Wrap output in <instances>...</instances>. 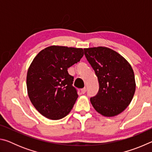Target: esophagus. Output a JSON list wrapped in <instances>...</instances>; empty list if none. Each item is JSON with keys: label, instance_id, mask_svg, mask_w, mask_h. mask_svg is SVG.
I'll return each mask as SVG.
<instances>
[{"label": "esophagus", "instance_id": "1", "mask_svg": "<svg viewBox=\"0 0 152 152\" xmlns=\"http://www.w3.org/2000/svg\"><path fill=\"white\" fill-rule=\"evenodd\" d=\"M81 92H82V94H84V93H85V92H86V88H85V87H84V88H82V89H81Z\"/></svg>", "mask_w": 152, "mask_h": 152}]
</instances>
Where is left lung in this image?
<instances>
[{
	"mask_svg": "<svg viewBox=\"0 0 152 152\" xmlns=\"http://www.w3.org/2000/svg\"><path fill=\"white\" fill-rule=\"evenodd\" d=\"M84 50L99 82L97 94L91 98L92 107L104 117L118 115L129 106L135 94L136 84L132 66L110 48L101 46Z\"/></svg>",
	"mask_w": 152,
	"mask_h": 152,
	"instance_id": "obj_1",
	"label": "left lung"
}]
</instances>
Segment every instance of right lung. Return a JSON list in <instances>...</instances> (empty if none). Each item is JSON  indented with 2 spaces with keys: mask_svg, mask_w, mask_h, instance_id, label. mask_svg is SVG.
Instances as JSON below:
<instances>
[{
  "mask_svg": "<svg viewBox=\"0 0 152 152\" xmlns=\"http://www.w3.org/2000/svg\"><path fill=\"white\" fill-rule=\"evenodd\" d=\"M83 55L82 48L51 45L33 59L27 74V93L43 116L61 119L72 109L78 95L68 68L78 63Z\"/></svg>",
  "mask_w": 152,
  "mask_h": 152,
  "instance_id": "right-lung-1",
  "label": "right lung"
}]
</instances>
